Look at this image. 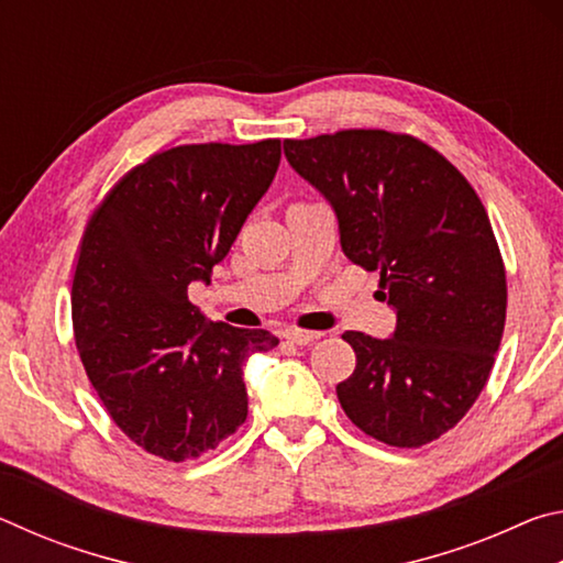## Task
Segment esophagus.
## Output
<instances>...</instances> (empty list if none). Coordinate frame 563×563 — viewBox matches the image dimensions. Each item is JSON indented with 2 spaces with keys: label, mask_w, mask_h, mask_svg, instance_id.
<instances>
[{
  "label": "esophagus",
  "mask_w": 563,
  "mask_h": 563,
  "mask_svg": "<svg viewBox=\"0 0 563 563\" xmlns=\"http://www.w3.org/2000/svg\"><path fill=\"white\" fill-rule=\"evenodd\" d=\"M285 340L292 342V345H310V342L320 340V332H310V330H288V332H285Z\"/></svg>",
  "instance_id": "esophagus-1"
}]
</instances>
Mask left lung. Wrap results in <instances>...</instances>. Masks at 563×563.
<instances>
[{"mask_svg": "<svg viewBox=\"0 0 563 563\" xmlns=\"http://www.w3.org/2000/svg\"><path fill=\"white\" fill-rule=\"evenodd\" d=\"M283 148L330 203L342 253L379 271L397 316L387 340L342 335L357 355L338 385L342 409L389 446L437 440L487 385L507 318V275L479 196L412 136L355 129Z\"/></svg>", "mask_w": 563, "mask_h": 563, "instance_id": "1", "label": "left lung"}]
</instances>
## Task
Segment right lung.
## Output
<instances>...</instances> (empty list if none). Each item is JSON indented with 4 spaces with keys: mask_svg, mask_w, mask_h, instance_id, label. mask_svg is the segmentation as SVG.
Returning a JSON list of instances; mask_svg holds the SVG:
<instances>
[{
    "mask_svg": "<svg viewBox=\"0 0 563 563\" xmlns=\"http://www.w3.org/2000/svg\"><path fill=\"white\" fill-rule=\"evenodd\" d=\"M278 166V139L164 151L109 190L84 233L71 288L79 357L119 430L161 460H196L231 437L247 417V357L278 345L188 300Z\"/></svg>",
    "mask_w": 563,
    "mask_h": 563,
    "instance_id": "add662e5",
    "label": "right lung"
}]
</instances>
